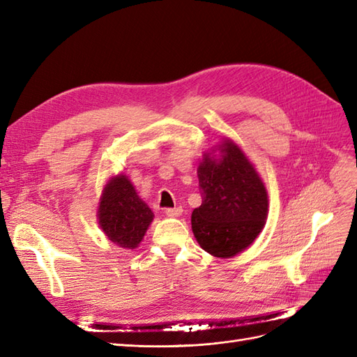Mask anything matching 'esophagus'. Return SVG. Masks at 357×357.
Wrapping results in <instances>:
<instances>
[{"label": "esophagus", "instance_id": "obj_1", "mask_svg": "<svg viewBox=\"0 0 357 357\" xmlns=\"http://www.w3.org/2000/svg\"><path fill=\"white\" fill-rule=\"evenodd\" d=\"M181 207H174V208H165V214L171 215V218H177V215L181 214Z\"/></svg>", "mask_w": 357, "mask_h": 357}]
</instances>
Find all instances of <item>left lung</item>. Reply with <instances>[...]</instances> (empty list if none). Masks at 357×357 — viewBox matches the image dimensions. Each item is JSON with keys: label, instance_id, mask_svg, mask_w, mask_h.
Listing matches in <instances>:
<instances>
[{"label": "left lung", "instance_id": "1", "mask_svg": "<svg viewBox=\"0 0 357 357\" xmlns=\"http://www.w3.org/2000/svg\"><path fill=\"white\" fill-rule=\"evenodd\" d=\"M219 150L220 159L207 155L198 167L202 204L192 213V231L205 252L231 257L262 231L268 195L238 146L228 139Z\"/></svg>", "mask_w": 357, "mask_h": 357}]
</instances>
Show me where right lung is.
<instances>
[{"mask_svg":"<svg viewBox=\"0 0 357 357\" xmlns=\"http://www.w3.org/2000/svg\"><path fill=\"white\" fill-rule=\"evenodd\" d=\"M98 218L109 240L123 248H135L152 223L153 213L138 198L128 177L117 176L104 188Z\"/></svg>","mask_w":357,"mask_h":357,"instance_id":"right-lung-1","label":"right lung"}]
</instances>
